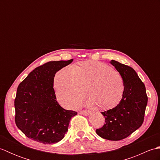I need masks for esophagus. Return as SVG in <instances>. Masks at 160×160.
<instances>
[{"mask_svg":"<svg viewBox=\"0 0 160 160\" xmlns=\"http://www.w3.org/2000/svg\"><path fill=\"white\" fill-rule=\"evenodd\" d=\"M80 114L83 115H89L91 114V112L86 111H82L80 112Z\"/></svg>","mask_w":160,"mask_h":160,"instance_id":"34e87169","label":"esophagus"}]
</instances>
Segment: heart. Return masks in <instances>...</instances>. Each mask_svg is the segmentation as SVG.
<instances>
[{
  "label": "heart",
  "mask_w": 160,
  "mask_h": 160,
  "mask_svg": "<svg viewBox=\"0 0 160 160\" xmlns=\"http://www.w3.org/2000/svg\"><path fill=\"white\" fill-rule=\"evenodd\" d=\"M53 87L57 99L67 107L78 106L87 89L89 106L112 108L120 103L124 91L120 74L108 64L98 61H87L79 65L61 69L54 77Z\"/></svg>",
  "instance_id": "obj_1"
}]
</instances>
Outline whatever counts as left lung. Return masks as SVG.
Here are the masks:
<instances>
[{"label":"left lung","mask_w":160,"mask_h":160,"mask_svg":"<svg viewBox=\"0 0 160 160\" xmlns=\"http://www.w3.org/2000/svg\"><path fill=\"white\" fill-rule=\"evenodd\" d=\"M124 82L121 101L112 109L102 112L105 124L96 133L105 140L118 141L127 138L140 128L144 121L148 97L144 84L132 68L111 60Z\"/></svg>","instance_id":"1"}]
</instances>
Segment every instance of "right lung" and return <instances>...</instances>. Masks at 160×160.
Instances as JSON below:
<instances>
[{
    "label": "right lung",
    "instance_id": "add662e5",
    "mask_svg": "<svg viewBox=\"0 0 160 160\" xmlns=\"http://www.w3.org/2000/svg\"><path fill=\"white\" fill-rule=\"evenodd\" d=\"M52 61L36 67L17 89L16 124L27 137L42 144L62 140L77 112L66 110L56 101L53 79L57 71L73 62Z\"/></svg>",
    "mask_w": 160,
    "mask_h": 160
}]
</instances>
